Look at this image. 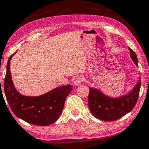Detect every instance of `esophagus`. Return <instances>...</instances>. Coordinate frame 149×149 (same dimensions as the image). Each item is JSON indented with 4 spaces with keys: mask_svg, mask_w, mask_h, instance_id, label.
<instances>
[{
    "mask_svg": "<svg viewBox=\"0 0 149 149\" xmlns=\"http://www.w3.org/2000/svg\"><path fill=\"white\" fill-rule=\"evenodd\" d=\"M83 80H84V79H83V77H81V76L77 77L76 78H75L74 81V85H76V86H78V85H79L80 84H81V83H82Z\"/></svg>",
    "mask_w": 149,
    "mask_h": 149,
    "instance_id": "esophagus-1",
    "label": "esophagus"
}]
</instances>
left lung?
I'll return each instance as SVG.
<instances>
[{"label": "left lung", "instance_id": "obj_1", "mask_svg": "<svg viewBox=\"0 0 149 149\" xmlns=\"http://www.w3.org/2000/svg\"><path fill=\"white\" fill-rule=\"evenodd\" d=\"M130 57L138 66V58L135 52L129 48ZM141 79L127 94L117 97L105 95L96 88L89 87L88 106L91 113L97 119L104 121H113L123 117L132 111L139 95Z\"/></svg>", "mask_w": 149, "mask_h": 149}]
</instances>
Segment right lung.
I'll use <instances>...</instances> for the list:
<instances>
[{
  "label": "right lung",
  "mask_w": 149,
  "mask_h": 149,
  "mask_svg": "<svg viewBox=\"0 0 149 149\" xmlns=\"http://www.w3.org/2000/svg\"><path fill=\"white\" fill-rule=\"evenodd\" d=\"M15 53L8 60L4 81V91L11 111L19 119L32 125L47 126L54 123L62 113L65 100L72 86L63 85L38 96L21 94L14 87L10 71V61Z\"/></svg>",
  "instance_id": "1"
}]
</instances>
